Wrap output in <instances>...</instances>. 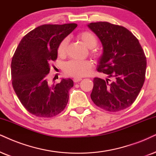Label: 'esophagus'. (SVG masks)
Listing matches in <instances>:
<instances>
[{
	"instance_id": "1",
	"label": "esophagus",
	"mask_w": 156,
	"mask_h": 156,
	"mask_svg": "<svg viewBox=\"0 0 156 156\" xmlns=\"http://www.w3.org/2000/svg\"><path fill=\"white\" fill-rule=\"evenodd\" d=\"M82 80V78H74L73 81L75 83H78V82L80 81V80Z\"/></svg>"
}]
</instances>
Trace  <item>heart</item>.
Returning a JSON list of instances; mask_svg holds the SVG:
<instances>
[{
	"label": "heart",
	"instance_id": "heart-1",
	"mask_svg": "<svg viewBox=\"0 0 156 156\" xmlns=\"http://www.w3.org/2000/svg\"><path fill=\"white\" fill-rule=\"evenodd\" d=\"M78 37L83 43L88 48L92 49L97 44V38L92 32L84 31L79 33ZM68 44V38L63 39L59 44L58 53L60 57L64 56L66 53L67 47ZM92 64L88 60H72L66 62L64 66V72L68 76L79 78L86 76L91 68Z\"/></svg>",
	"mask_w": 156,
	"mask_h": 156
}]
</instances>
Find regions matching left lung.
<instances>
[{
    "label": "left lung",
    "instance_id": "obj_1",
    "mask_svg": "<svg viewBox=\"0 0 156 156\" xmlns=\"http://www.w3.org/2000/svg\"><path fill=\"white\" fill-rule=\"evenodd\" d=\"M87 27L103 47L97 70L107 75L106 80L94 78L90 98L106 111L127 109L135 101L145 81L147 62L143 48L133 33L121 26L100 21Z\"/></svg>",
    "mask_w": 156,
    "mask_h": 156
}]
</instances>
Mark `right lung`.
I'll list each match as a JSON object with an SVG mask.
<instances>
[{"label":"right lung","instance_id":"add662e5","mask_svg":"<svg viewBox=\"0 0 156 156\" xmlns=\"http://www.w3.org/2000/svg\"><path fill=\"white\" fill-rule=\"evenodd\" d=\"M77 26H39L23 37L16 50L11 61L13 89L25 109L36 117H55L68 104L73 80L62 78L50 86L47 76L51 62L58 58L59 44Z\"/></svg>","mask_w":156,"mask_h":156}]
</instances>
